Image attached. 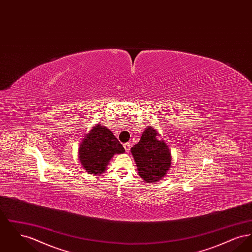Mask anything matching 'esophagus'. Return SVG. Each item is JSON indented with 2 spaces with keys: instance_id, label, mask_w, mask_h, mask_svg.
I'll use <instances>...</instances> for the list:
<instances>
[{
  "instance_id": "34e87169",
  "label": "esophagus",
  "mask_w": 252,
  "mask_h": 252,
  "mask_svg": "<svg viewBox=\"0 0 252 252\" xmlns=\"http://www.w3.org/2000/svg\"><path fill=\"white\" fill-rule=\"evenodd\" d=\"M124 147H125L126 152H129V150H130V144L129 143H126V144H124Z\"/></svg>"
}]
</instances>
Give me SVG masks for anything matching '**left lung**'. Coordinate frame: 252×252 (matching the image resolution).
Instances as JSON below:
<instances>
[{"instance_id": "8db88e82", "label": "left lung", "mask_w": 252, "mask_h": 252, "mask_svg": "<svg viewBox=\"0 0 252 252\" xmlns=\"http://www.w3.org/2000/svg\"><path fill=\"white\" fill-rule=\"evenodd\" d=\"M158 136L155 128L148 126L140 142L131 147L139 176L148 183L164 179L171 167V152L164 140H158Z\"/></svg>"}]
</instances>
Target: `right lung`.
Wrapping results in <instances>:
<instances>
[{
    "mask_svg": "<svg viewBox=\"0 0 252 252\" xmlns=\"http://www.w3.org/2000/svg\"><path fill=\"white\" fill-rule=\"evenodd\" d=\"M125 152L124 146L108 128L97 124L86 134L78 149V158L89 174H103L115 154Z\"/></svg>",
    "mask_w": 252,
    "mask_h": 252,
    "instance_id": "right-lung-1",
    "label": "right lung"
}]
</instances>
